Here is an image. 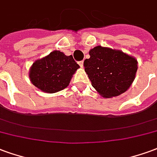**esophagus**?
Segmentation results:
<instances>
[{"label": "esophagus", "mask_w": 157, "mask_h": 157, "mask_svg": "<svg viewBox=\"0 0 157 157\" xmlns=\"http://www.w3.org/2000/svg\"><path fill=\"white\" fill-rule=\"evenodd\" d=\"M78 64H79V66L81 67H83V61H80L78 62Z\"/></svg>", "instance_id": "esophagus-1"}]
</instances>
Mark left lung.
I'll return each mask as SVG.
<instances>
[{
	"label": "left lung",
	"mask_w": 157,
	"mask_h": 157,
	"mask_svg": "<svg viewBox=\"0 0 157 157\" xmlns=\"http://www.w3.org/2000/svg\"><path fill=\"white\" fill-rule=\"evenodd\" d=\"M90 58L83 67L92 86L105 98L118 96L126 91L137 71L136 58L120 50L97 46L90 51Z\"/></svg>",
	"instance_id": "1"
}]
</instances>
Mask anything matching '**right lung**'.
<instances>
[{
	"label": "right lung",
	"instance_id": "1",
	"mask_svg": "<svg viewBox=\"0 0 157 157\" xmlns=\"http://www.w3.org/2000/svg\"><path fill=\"white\" fill-rule=\"evenodd\" d=\"M78 67L72 55L66 56L60 51H53L33 63L29 77L32 83L43 92L56 93L68 86Z\"/></svg>",
	"mask_w": 157,
	"mask_h": 157
}]
</instances>
